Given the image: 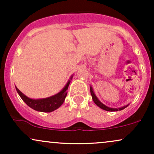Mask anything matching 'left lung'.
Returning <instances> with one entry per match:
<instances>
[{
  "instance_id": "left-lung-1",
  "label": "left lung",
  "mask_w": 154,
  "mask_h": 154,
  "mask_svg": "<svg viewBox=\"0 0 154 154\" xmlns=\"http://www.w3.org/2000/svg\"><path fill=\"white\" fill-rule=\"evenodd\" d=\"M91 95H92V98H93V101H94V103L96 104L97 106H98V107H100V109H103V110H106V111H121L122 110V109H125L126 107H128L129 106L128 105H126L125 106H122V107H120V108H117V109H115V108H110V107H108L106 106V105H104L103 103H102L99 100H98V98H97L96 95H95L94 92L93 91V88L92 87H91Z\"/></svg>"
}]
</instances>
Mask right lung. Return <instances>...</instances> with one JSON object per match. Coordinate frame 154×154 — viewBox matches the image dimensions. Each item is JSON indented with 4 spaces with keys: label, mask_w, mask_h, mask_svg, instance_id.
Returning <instances> with one entry per match:
<instances>
[{
    "label": "right lung",
    "mask_w": 154,
    "mask_h": 154,
    "mask_svg": "<svg viewBox=\"0 0 154 154\" xmlns=\"http://www.w3.org/2000/svg\"><path fill=\"white\" fill-rule=\"evenodd\" d=\"M72 79L71 77L70 79ZM70 84V80L68 81L65 87L61 90L57 94L48 97L46 98H41V99H32L28 98L25 95L23 94L16 87L17 93H19L21 98L25 102V103L28 106L32 108L35 111H41V112H51V111L56 110L62 105L64 101L65 98L67 95V90Z\"/></svg>",
    "instance_id": "1"
}]
</instances>
